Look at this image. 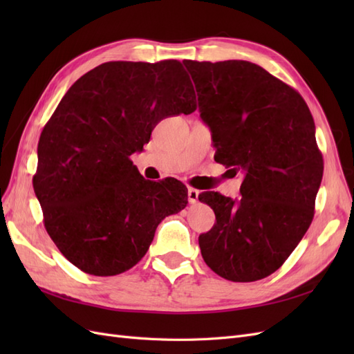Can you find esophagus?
Masks as SVG:
<instances>
[{
    "mask_svg": "<svg viewBox=\"0 0 354 354\" xmlns=\"http://www.w3.org/2000/svg\"><path fill=\"white\" fill-rule=\"evenodd\" d=\"M198 196H199V190L194 187H187V199L190 203H195L198 201Z\"/></svg>",
    "mask_w": 354,
    "mask_h": 354,
    "instance_id": "esophagus-1",
    "label": "esophagus"
}]
</instances>
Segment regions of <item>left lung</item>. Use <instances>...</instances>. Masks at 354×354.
Instances as JSON below:
<instances>
[{
    "label": "left lung",
    "instance_id": "left-lung-1",
    "mask_svg": "<svg viewBox=\"0 0 354 354\" xmlns=\"http://www.w3.org/2000/svg\"><path fill=\"white\" fill-rule=\"evenodd\" d=\"M212 133L214 159L241 171V198L203 192L216 224L199 236L203 261L233 282L276 272L315 216L324 174L315 121L304 99L266 69L245 60H183Z\"/></svg>",
    "mask_w": 354,
    "mask_h": 354
}]
</instances>
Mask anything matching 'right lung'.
I'll use <instances>...</instances> for the list:
<instances>
[{"label": "right lung", "mask_w": 354, "mask_h": 354, "mask_svg": "<svg viewBox=\"0 0 354 354\" xmlns=\"http://www.w3.org/2000/svg\"><path fill=\"white\" fill-rule=\"evenodd\" d=\"M195 100L178 60L103 63L63 95L41 133L32 183L47 233L80 270H130L158 224L186 207L185 185L145 180L130 156L160 120L195 112Z\"/></svg>", "instance_id": "right-lung-1"}]
</instances>
